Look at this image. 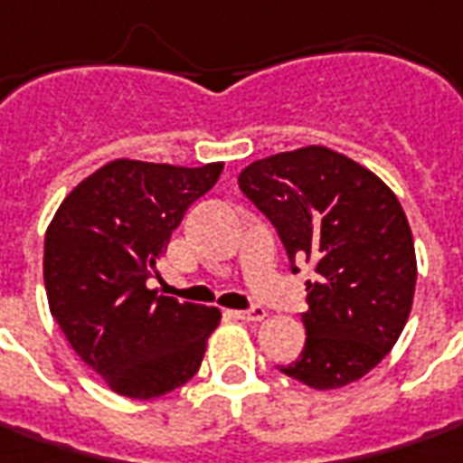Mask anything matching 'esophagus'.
Masks as SVG:
<instances>
[{"label": "esophagus", "instance_id": "esophagus-1", "mask_svg": "<svg viewBox=\"0 0 463 463\" xmlns=\"http://www.w3.org/2000/svg\"><path fill=\"white\" fill-rule=\"evenodd\" d=\"M238 320H246V323H259L266 317V310L263 307H250V310H235L232 312Z\"/></svg>", "mask_w": 463, "mask_h": 463}]
</instances>
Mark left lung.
I'll return each instance as SVG.
<instances>
[{
    "mask_svg": "<svg viewBox=\"0 0 463 463\" xmlns=\"http://www.w3.org/2000/svg\"><path fill=\"white\" fill-rule=\"evenodd\" d=\"M238 186L277 228L292 263L310 261L305 348L279 366L312 390L369 374L397 343L418 263L405 210L369 168L326 146L253 161Z\"/></svg>",
    "mask_w": 463,
    "mask_h": 463,
    "instance_id": "obj_1",
    "label": "left lung"
}]
</instances>
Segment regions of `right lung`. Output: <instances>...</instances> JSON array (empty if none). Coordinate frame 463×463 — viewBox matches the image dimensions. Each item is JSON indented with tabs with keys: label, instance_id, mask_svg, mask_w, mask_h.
Segmentation results:
<instances>
[{
	"label": "right lung",
	"instance_id": "1",
	"mask_svg": "<svg viewBox=\"0 0 463 463\" xmlns=\"http://www.w3.org/2000/svg\"><path fill=\"white\" fill-rule=\"evenodd\" d=\"M220 174L222 164L118 158L73 186L45 231L51 315L79 359L122 397L153 400L186 384L222 317L148 289L171 232Z\"/></svg>",
	"mask_w": 463,
	"mask_h": 463
}]
</instances>
